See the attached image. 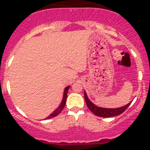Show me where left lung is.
<instances>
[{
  "label": "left lung",
  "mask_w": 150,
  "mask_h": 150,
  "mask_svg": "<svg viewBox=\"0 0 150 150\" xmlns=\"http://www.w3.org/2000/svg\"><path fill=\"white\" fill-rule=\"evenodd\" d=\"M84 97L85 100H86L87 107H88L89 110L92 112L94 115L99 116V117H114V116L119 115L122 114L131 104V102L128 104L123 107H119V108H115V109H109V108H103V107H99L95 105L94 104L92 103L88 98L87 94L86 92H84Z\"/></svg>",
  "instance_id": "1"
}]
</instances>
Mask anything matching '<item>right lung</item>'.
Segmentation results:
<instances>
[{"instance_id":"obj_1","label":"right lung","mask_w":150,"mask_h":150,"mask_svg":"<svg viewBox=\"0 0 150 150\" xmlns=\"http://www.w3.org/2000/svg\"><path fill=\"white\" fill-rule=\"evenodd\" d=\"M69 86H67V87H66L65 88H64V95H63V99H62V101L61 104H60V105L59 106L58 108L56 109V110H54V111L53 112L51 113L49 116H48L46 118H45V120H47V119H51V118H52V117H56V116L58 115L62 111L63 108H64V106H65L67 96V92H68V90H69Z\"/></svg>"}]
</instances>
